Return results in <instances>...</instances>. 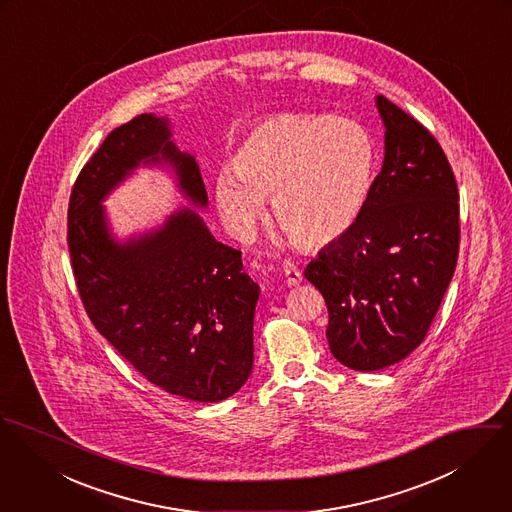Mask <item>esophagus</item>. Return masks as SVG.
Segmentation results:
<instances>
[{
	"label": "esophagus",
	"instance_id": "1",
	"mask_svg": "<svg viewBox=\"0 0 512 512\" xmlns=\"http://www.w3.org/2000/svg\"><path fill=\"white\" fill-rule=\"evenodd\" d=\"M283 273L288 286H296V284L302 283V273L298 271V267L292 261H284Z\"/></svg>",
	"mask_w": 512,
	"mask_h": 512
}]
</instances>
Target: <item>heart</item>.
Masks as SVG:
<instances>
[{"label":"heart","mask_w":512,"mask_h":512,"mask_svg":"<svg viewBox=\"0 0 512 512\" xmlns=\"http://www.w3.org/2000/svg\"><path fill=\"white\" fill-rule=\"evenodd\" d=\"M377 174V147L357 121L277 114L255 123L214 178L224 224L249 239L271 198L275 222L304 247L341 241L361 220Z\"/></svg>","instance_id":"1"}]
</instances>
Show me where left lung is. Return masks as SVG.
<instances>
[{
	"label": "left lung",
	"instance_id": "left-lung-1",
	"mask_svg": "<svg viewBox=\"0 0 512 512\" xmlns=\"http://www.w3.org/2000/svg\"><path fill=\"white\" fill-rule=\"evenodd\" d=\"M375 104L385 159L369 204L304 269L328 304L330 351L355 371L395 365L422 343L459 251V194L442 147L385 96Z\"/></svg>",
	"mask_w": 512,
	"mask_h": 512
}]
</instances>
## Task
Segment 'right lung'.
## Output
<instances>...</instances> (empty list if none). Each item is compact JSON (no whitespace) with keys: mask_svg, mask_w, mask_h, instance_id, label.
<instances>
[{"mask_svg":"<svg viewBox=\"0 0 512 512\" xmlns=\"http://www.w3.org/2000/svg\"><path fill=\"white\" fill-rule=\"evenodd\" d=\"M139 166L171 171L189 206L119 240L103 202ZM206 208L198 163L174 145L169 117L137 115L115 127L78 174L68 249L96 330L163 391L218 402L251 375L259 284L243 273L241 251L204 224L198 210Z\"/></svg>","mask_w":512,"mask_h":512,"instance_id":"1","label":"right lung"}]
</instances>
